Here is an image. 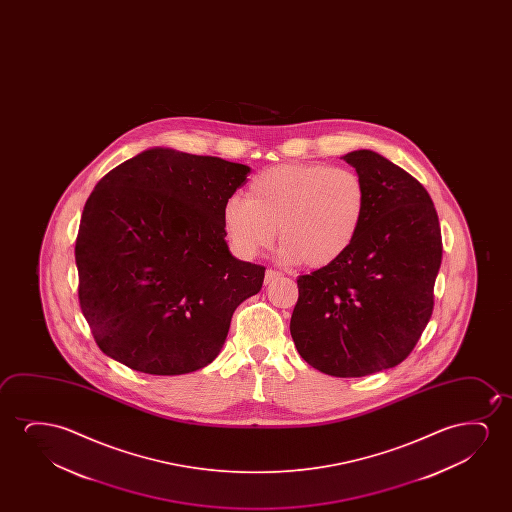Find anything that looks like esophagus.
Masks as SVG:
<instances>
[{"label": "esophagus", "mask_w": 512, "mask_h": 512, "mask_svg": "<svg viewBox=\"0 0 512 512\" xmlns=\"http://www.w3.org/2000/svg\"><path fill=\"white\" fill-rule=\"evenodd\" d=\"M278 276H280V273H278V271H273V269H267L266 276H264V283H266V285H269V283H273V281L276 280Z\"/></svg>", "instance_id": "obj_1"}]
</instances>
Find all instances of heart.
Here are the masks:
<instances>
[{
	"instance_id": "1",
	"label": "heart",
	"mask_w": 512,
	"mask_h": 512,
	"mask_svg": "<svg viewBox=\"0 0 512 512\" xmlns=\"http://www.w3.org/2000/svg\"><path fill=\"white\" fill-rule=\"evenodd\" d=\"M369 206L364 178L320 162L281 164L253 178L246 199L231 196L222 218L234 250L245 257L273 245L276 227L288 262L330 266L350 250Z\"/></svg>"
}]
</instances>
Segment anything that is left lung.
<instances>
[{"instance_id":"left-lung-1","label":"left lung","mask_w":512,"mask_h":512,"mask_svg":"<svg viewBox=\"0 0 512 512\" xmlns=\"http://www.w3.org/2000/svg\"><path fill=\"white\" fill-rule=\"evenodd\" d=\"M343 159L367 185L364 225L341 259L297 278L290 334L316 371L360 378L414 350L434 311L442 238L434 203L416 178L371 150Z\"/></svg>"}]
</instances>
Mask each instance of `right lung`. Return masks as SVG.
Listing matches in <instances>:
<instances>
[{"label":"right lung","instance_id":"right-lung-1","mask_svg":"<svg viewBox=\"0 0 512 512\" xmlns=\"http://www.w3.org/2000/svg\"><path fill=\"white\" fill-rule=\"evenodd\" d=\"M248 173L220 157L152 148L99 180L75 260L80 308L105 355L157 376L215 360L234 309L266 273L225 243L224 204Z\"/></svg>","mask_w":512,"mask_h":512}]
</instances>
